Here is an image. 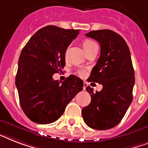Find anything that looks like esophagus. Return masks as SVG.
I'll return each mask as SVG.
<instances>
[{
    "label": "esophagus",
    "mask_w": 148,
    "mask_h": 148,
    "mask_svg": "<svg viewBox=\"0 0 148 148\" xmlns=\"http://www.w3.org/2000/svg\"><path fill=\"white\" fill-rule=\"evenodd\" d=\"M88 86V84H87V83L86 82H84V87H83V88H84V90H86V86Z\"/></svg>",
    "instance_id": "1"
}]
</instances>
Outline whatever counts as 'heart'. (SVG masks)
Segmentation results:
<instances>
[{
  "mask_svg": "<svg viewBox=\"0 0 148 148\" xmlns=\"http://www.w3.org/2000/svg\"><path fill=\"white\" fill-rule=\"evenodd\" d=\"M96 46H97V43L94 42L93 40H90V39H86L83 43V47H84V49L86 52L89 51L90 50H91L93 48H94ZM78 74L81 75V76H84L85 71L84 70H79L78 71Z\"/></svg>",
  "mask_w": 148,
  "mask_h": 148,
  "instance_id": "1",
  "label": "heart"
}]
</instances>
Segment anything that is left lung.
<instances>
[{
	"instance_id": "8db88e82",
	"label": "left lung",
	"mask_w": 148,
	"mask_h": 148,
	"mask_svg": "<svg viewBox=\"0 0 148 148\" xmlns=\"http://www.w3.org/2000/svg\"><path fill=\"white\" fill-rule=\"evenodd\" d=\"M85 36L100 45V56L88 81L101 84L103 89L93 93L86 87L91 102L83 108L82 116L91 128L106 130L122 121L132 102L134 71L130 51L125 39L110 29L93 30Z\"/></svg>"
}]
</instances>
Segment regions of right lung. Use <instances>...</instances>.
Instances as JSON below:
<instances>
[{
  "label": "right lung",
  "mask_w": 148,
  "mask_h": 148,
  "mask_svg": "<svg viewBox=\"0 0 148 148\" xmlns=\"http://www.w3.org/2000/svg\"><path fill=\"white\" fill-rule=\"evenodd\" d=\"M79 32V29L45 26L23 49L16 86L22 109L32 122L39 124L55 122L68 103L83 90V80L74 75L62 84L52 78L65 66L66 50Z\"/></svg>",
  "instance_id": "1"
}]
</instances>
